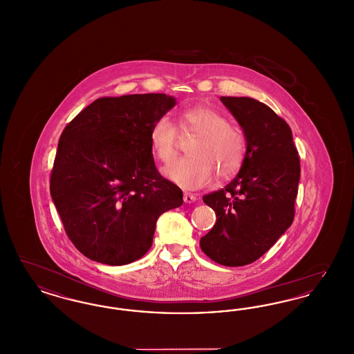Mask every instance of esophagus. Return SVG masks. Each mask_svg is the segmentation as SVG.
Returning a JSON list of instances; mask_svg holds the SVG:
<instances>
[{"mask_svg":"<svg viewBox=\"0 0 354 354\" xmlns=\"http://www.w3.org/2000/svg\"><path fill=\"white\" fill-rule=\"evenodd\" d=\"M183 201L187 204H191V203L196 202V195H194V194H189V192H185V195H183Z\"/></svg>","mask_w":354,"mask_h":354,"instance_id":"obj_1","label":"esophagus"}]
</instances>
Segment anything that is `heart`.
<instances>
[{"instance_id": "obj_1", "label": "heart", "mask_w": 354, "mask_h": 354, "mask_svg": "<svg viewBox=\"0 0 354 354\" xmlns=\"http://www.w3.org/2000/svg\"><path fill=\"white\" fill-rule=\"evenodd\" d=\"M180 129L198 134L188 147L189 156L163 169V175L175 185L198 189L211 183L215 175L224 180L241 169L247 140L244 133L221 113L209 106H195L182 113ZM178 131L169 115H160L150 127L149 139L152 153L162 163L176 156Z\"/></svg>"}]
</instances>
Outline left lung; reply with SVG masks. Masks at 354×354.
Here are the masks:
<instances>
[{"label":"left lung","instance_id":"8db88e82","mask_svg":"<svg viewBox=\"0 0 354 354\" xmlns=\"http://www.w3.org/2000/svg\"><path fill=\"white\" fill-rule=\"evenodd\" d=\"M241 126L247 153L235 179L203 196L216 214L201 248L225 267L256 261L295 219L300 156L292 131L270 107L248 97H220Z\"/></svg>","mask_w":354,"mask_h":354}]
</instances>
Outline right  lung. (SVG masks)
Returning a JSON list of instances; mask_svg holds the SVG:
<instances>
[{
    "mask_svg": "<svg viewBox=\"0 0 354 354\" xmlns=\"http://www.w3.org/2000/svg\"><path fill=\"white\" fill-rule=\"evenodd\" d=\"M166 94L98 98L65 127L50 175L66 235L86 257L123 266L151 248L158 218L183 204L155 167L149 133L175 106Z\"/></svg>",
    "mask_w": 354,
    "mask_h": 354,
    "instance_id": "add662e5",
    "label": "right lung"
}]
</instances>
